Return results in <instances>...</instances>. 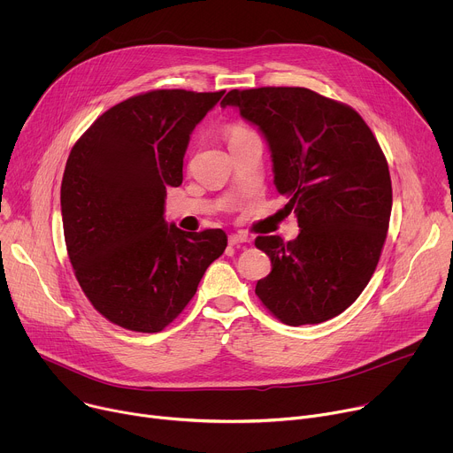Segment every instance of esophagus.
<instances>
[{"label": "esophagus", "mask_w": 453, "mask_h": 453, "mask_svg": "<svg viewBox=\"0 0 453 453\" xmlns=\"http://www.w3.org/2000/svg\"><path fill=\"white\" fill-rule=\"evenodd\" d=\"M250 238L247 234H229V245H240V243H249Z\"/></svg>", "instance_id": "34e87169"}]
</instances>
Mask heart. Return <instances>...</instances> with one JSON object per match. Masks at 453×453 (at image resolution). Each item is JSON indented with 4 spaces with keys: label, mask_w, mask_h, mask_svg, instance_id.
I'll return each instance as SVG.
<instances>
[{
    "label": "heart",
    "mask_w": 453,
    "mask_h": 453,
    "mask_svg": "<svg viewBox=\"0 0 453 453\" xmlns=\"http://www.w3.org/2000/svg\"><path fill=\"white\" fill-rule=\"evenodd\" d=\"M247 134H252L247 127H243V125H240V123H231L227 128H226V138H227V142L229 143H233V142H236V140H240V138H243V136H247Z\"/></svg>",
    "instance_id": "1"
}]
</instances>
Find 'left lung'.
Wrapping results in <instances>:
<instances>
[{
	"label": "left lung",
	"mask_w": 453,
	"mask_h": 453,
	"mask_svg": "<svg viewBox=\"0 0 453 453\" xmlns=\"http://www.w3.org/2000/svg\"><path fill=\"white\" fill-rule=\"evenodd\" d=\"M220 105L265 136L274 184L301 229L287 243L254 240L273 264L256 296L288 326L342 313L378 265L393 208L389 166L371 128L349 105L306 88L233 89Z\"/></svg>",
	"instance_id": "obj_1"
}]
</instances>
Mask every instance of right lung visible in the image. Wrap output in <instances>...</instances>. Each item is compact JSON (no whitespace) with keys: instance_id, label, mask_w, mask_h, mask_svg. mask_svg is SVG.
I'll list each match as a JSON object with an SVG mask.
<instances>
[{"instance_id":"1","label":"right lung","mask_w":453,"mask_h":453,"mask_svg":"<svg viewBox=\"0 0 453 453\" xmlns=\"http://www.w3.org/2000/svg\"><path fill=\"white\" fill-rule=\"evenodd\" d=\"M224 93L131 96L70 152L60 186L70 262L91 304L125 330L166 328L227 245L222 229L186 233L163 217L166 189L182 182L189 134Z\"/></svg>"}]
</instances>
